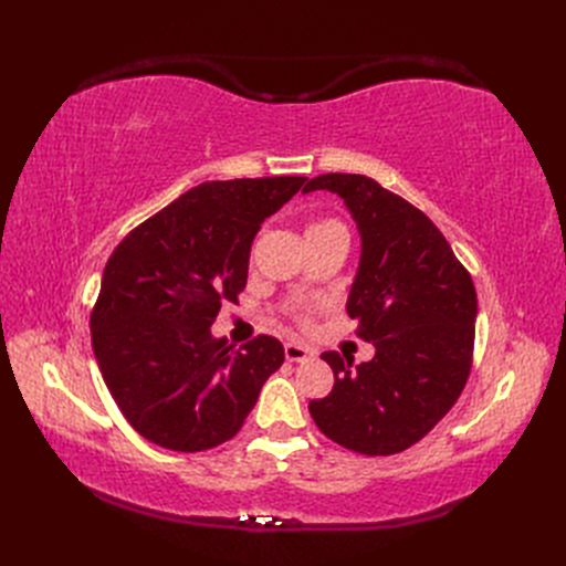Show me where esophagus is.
I'll return each mask as SVG.
<instances>
[{
  "instance_id": "34e87169",
  "label": "esophagus",
  "mask_w": 566,
  "mask_h": 566,
  "mask_svg": "<svg viewBox=\"0 0 566 566\" xmlns=\"http://www.w3.org/2000/svg\"><path fill=\"white\" fill-rule=\"evenodd\" d=\"M312 356H314V352L310 347L297 345V342H287V345H285V358H287V361L304 364V361H310Z\"/></svg>"
}]
</instances>
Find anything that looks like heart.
I'll return each instance as SVG.
<instances>
[{
    "instance_id": "heart-1",
    "label": "heart",
    "mask_w": 566,
    "mask_h": 566,
    "mask_svg": "<svg viewBox=\"0 0 566 566\" xmlns=\"http://www.w3.org/2000/svg\"><path fill=\"white\" fill-rule=\"evenodd\" d=\"M337 227H342L339 221H335V219H321V221H314V224L306 229V233H314V231H325V229H337Z\"/></svg>"
}]
</instances>
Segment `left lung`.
I'll use <instances>...</instances> for the list:
<instances>
[{
	"instance_id": "8db88e82",
	"label": "left lung",
	"mask_w": 566,
	"mask_h": 566,
	"mask_svg": "<svg viewBox=\"0 0 566 566\" xmlns=\"http://www.w3.org/2000/svg\"><path fill=\"white\" fill-rule=\"evenodd\" d=\"M345 200L361 262L347 300L356 335L375 356L323 352L335 373L328 397L310 401L318 430L364 455L401 453L449 413L468 382L474 352L476 293L432 219L364 175H321L302 193Z\"/></svg>"
}]
</instances>
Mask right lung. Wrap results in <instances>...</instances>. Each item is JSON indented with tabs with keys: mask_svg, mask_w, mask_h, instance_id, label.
Here are the masks:
<instances>
[{
	"mask_svg": "<svg viewBox=\"0 0 566 566\" xmlns=\"http://www.w3.org/2000/svg\"><path fill=\"white\" fill-rule=\"evenodd\" d=\"M306 177L205 181L125 235L90 318L104 382L127 422L169 451L219 447L241 430L283 364L276 337L233 352L212 337L221 302H238L262 221Z\"/></svg>",
	"mask_w": 566,
	"mask_h": 566,
	"instance_id": "obj_1",
	"label": "right lung"
}]
</instances>
